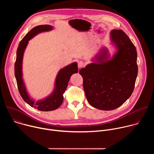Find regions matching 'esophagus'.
Returning <instances> with one entry per match:
<instances>
[{"instance_id": "esophagus-1", "label": "esophagus", "mask_w": 154, "mask_h": 154, "mask_svg": "<svg viewBox=\"0 0 154 154\" xmlns=\"http://www.w3.org/2000/svg\"><path fill=\"white\" fill-rule=\"evenodd\" d=\"M84 66V63H83V61H79V62H78V67H79V68H82L83 66Z\"/></svg>"}]
</instances>
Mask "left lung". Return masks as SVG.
I'll list each match as a JSON object with an SVG mask.
<instances>
[{"label":"left lung","mask_w":154,"mask_h":154,"mask_svg":"<svg viewBox=\"0 0 154 154\" xmlns=\"http://www.w3.org/2000/svg\"><path fill=\"white\" fill-rule=\"evenodd\" d=\"M109 38L116 50L113 56L103 48L79 71L88 102L102 110L122 105L132 94L138 74L137 49L128 36L113 30Z\"/></svg>","instance_id":"left-lung-1"}]
</instances>
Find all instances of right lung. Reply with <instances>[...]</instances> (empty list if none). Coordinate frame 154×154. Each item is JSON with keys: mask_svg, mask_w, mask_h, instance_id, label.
<instances>
[{"mask_svg": "<svg viewBox=\"0 0 154 154\" xmlns=\"http://www.w3.org/2000/svg\"><path fill=\"white\" fill-rule=\"evenodd\" d=\"M54 27L50 25H41L33 28L23 38L19 43L16 52V60L14 64V74L19 93L24 100L32 107H35L40 111L49 112L57 109L63 101V94L67 88L71 76L78 72L77 62L61 69L58 72L54 83V88L48 96L35 101L27 92L26 84L23 79V61L25 50L27 46L29 41L38 33L52 30Z\"/></svg>", "mask_w": 154, "mask_h": 154, "instance_id": "1", "label": "right lung"}]
</instances>
